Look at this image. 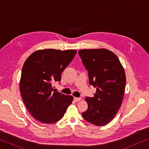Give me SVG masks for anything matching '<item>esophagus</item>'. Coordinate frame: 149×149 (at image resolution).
Wrapping results in <instances>:
<instances>
[{"label":"esophagus","mask_w":149,"mask_h":149,"mask_svg":"<svg viewBox=\"0 0 149 149\" xmlns=\"http://www.w3.org/2000/svg\"><path fill=\"white\" fill-rule=\"evenodd\" d=\"M81 99L80 97H74V100H75V102H78V101H79V100H80Z\"/></svg>","instance_id":"obj_1"}]
</instances>
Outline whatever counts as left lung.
Returning a JSON list of instances; mask_svg holds the SVG:
<instances>
[{"instance_id":"8db88e82","label":"left lung","mask_w":149,"mask_h":149,"mask_svg":"<svg viewBox=\"0 0 149 149\" xmlns=\"http://www.w3.org/2000/svg\"><path fill=\"white\" fill-rule=\"evenodd\" d=\"M88 72L90 85L97 88L93 97H86L84 119L96 125L109 123L122 104L126 83L125 71L116 55L105 49L78 52Z\"/></svg>"}]
</instances>
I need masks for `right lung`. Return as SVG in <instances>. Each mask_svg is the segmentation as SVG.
Listing matches in <instances>:
<instances>
[{"mask_svg":"<svg viewBox=\"0 0 149 149\" xmlns=\"http://www.w3.org/2000/svg\"><path fill=\"white\" fill-rule=\"evenodd\" d=\"M75 50H39L27 58L22 68L20 92L25 105L35 119L43 123L61 120L73 97L55 92L52 84L72 60Z\"/></svg>","mask_w":149,"mask_h":149,"instance_id":"obj_1","label":"right lung"}]
</instances>
